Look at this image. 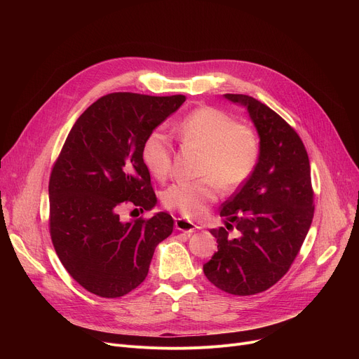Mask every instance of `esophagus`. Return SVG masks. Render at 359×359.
I'll return each mask as SVG.
<instances>
[{"label": "esophagus", "instance_id": "esophagus-1", "mask_svg": "<svg viewBox=\"0 0 359 359\" xmlns=\"http://www.w3.org/2000/svg\"><path fill=\"white\" fill-rule=\"evenodd\" d=\"M175 225H176V229L179 230V231H183V233H195L196 231V225L192 222V221H189V219H184V218H176V221H175Z\"/></svg>", "mask_w": 359, "mask_h": 359}]
</instances>
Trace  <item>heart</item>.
<instances>
[{"label": "heart", "mask_w": 359, "mask_h": 359, "mask_svg": "<svg viewBox=\"0 0 359 359\" xmlns=\"http://www.w3.org/2000/svg\"><path fill=\"white\" fill-rule=\"evenodd\" d=\"M177 137L187 145L205 153L199 176L191 183H175L163 192L161 202L167 210L187 218L201 217L218 198V186L231 192L246 182L257 164L259 142L255 132L215 107H198L177 123ZM142 160L149 173L165 179L172 170V145L153 132L142 147Z\"/></svg>", "instance_id": "1"}]
</instances>
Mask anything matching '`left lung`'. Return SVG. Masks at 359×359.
I'll list each match as a JSON object with an SVG mask.
<instances>
[{"instance_id":"left-lung-1","label":"left lung","mask_w":359,"mask_h":359,"mask_svg":"<svg viewBox=\"0 0 359 359\" xmlns=\"http://www.w3.org/2000/svg\"><path fill=\"white\" fill-rule=\"evenodd\" d=\"M224 97L248 109L260 138L252 176L222 203L227 229H212L218 252L203 265L212 284L233 295L266 291L291 268L313 221L306 147L276 111L246 94ZM236 226L238 236L228 230Z\"/></svg>"}]
</instances>
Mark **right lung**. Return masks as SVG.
<instances>
[{
  "mask_svg": "<svg viewBox=\"0 0 359 359\" xmlns=\"http://www.w3.org/2000/svg\"><path fill=\"white\" fill-rule=\"evenodd\" d=\"M184 100L110 93L69 130L49 179V231L67 272L91 294L118 298L135 290L173 231L167 212L123 222L119 211L156 206L142 147Z\"/></svg>",
  "mask_w": 359,
  "mask_h": 359,
  "instance_id": "obj_1",
  "label": "right lung"
}]
</instances>
